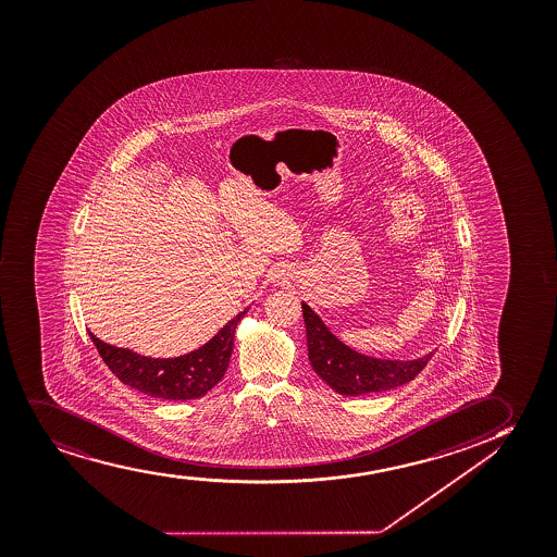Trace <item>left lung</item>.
Returning <instances> with one entry per match:
<instances>
[{
  "label": "left lung",
  "mask_w": 557,
  "mask_h": 557,
  "mask_svg": "<svg viewBox=\"0 0 557 557\" xmlns=\"http://www.w3.org/2000/svg\"><path fill=\"white\" fill-rule=\"evenodd\" d=\"M308 358L317 375L344 396H362L406 385L432 360L433 352L414 360L366 357L339 342L308 304L302 302Z\"/></svg>",
  "instance_id": "1"
}]
</instances>
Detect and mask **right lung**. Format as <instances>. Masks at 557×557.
Instances as JSON below:
<instances>
[{"instance_id": "right-lung-1", "label": "right lung", "mask_w": 557, "mask_h": 557, "mask_svg": "<svg viewBox=\"0 0 557 557\" xmlns=\"http://www.w3.org/2000/svg\"><path fill=\"white\" fill-rule=\"evenodd\" d=\"M248 309L231 319L208 344L176 358L143 357L133 350L104 344L91 332L90 337L104 364L124 385L151 398L186 401L205 396L223 379L233 355L234 330Z\"/></svg>"}]
</instances>
